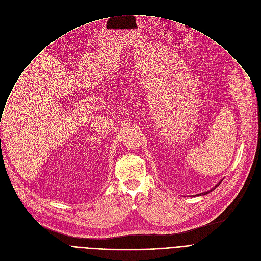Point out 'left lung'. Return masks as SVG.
Masks as SVG:
<instances>
[{
    "label": "left lung",
    "mask_w": 261,
    "mask_h": 261,
    "mask_svg": "<svg viewBox=\"0 0 261 261\" xmlns=\"http://www.w3.org/2000/svg\"><path fill=\"white\" fill-rule=\"evenodd\" d=\"M221 181H222V180H221ZM221 181H220V182H221ZM220 182H219V184H218V185H216V186H215V188H213V190H214V189H216V188H217V186H219V185H220ZM211 191H212V190H211ZM211 191H207V192H204V193H201V194H198V196H199V195H205V194H207V193H210V192H211Z\"/></svg>",
    "instance_id": "1"
}]
</instances>
